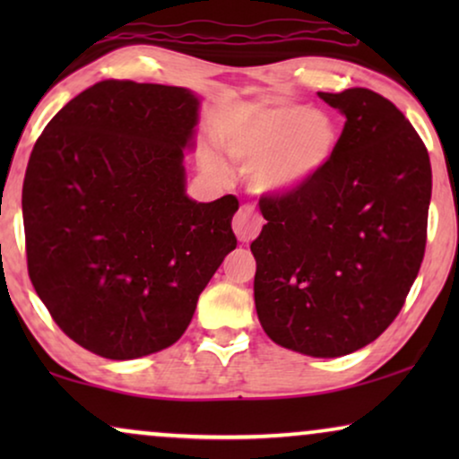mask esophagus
I'll return each mask as SVG.
<instances>
[{"label": "esophagus", "instance_id": "1", "mask_svg": "<svg viewBox=\"0 0 459 459\" xmlns=\"http://www.w3.org/2000/svg\"><path fill=\"white\" fill-rule=\"evenodd\" d=\"M231 228H234V234L238 240L250 242L259 236V231L263 228V217L253 209V206L247 204L236 212L234 221H231Z\"/></svg>", "mask_w": 459, "mask_h": 459}]
</instances>
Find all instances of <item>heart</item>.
I'll list each match as a JSON object with an SVG mask.
<instances>
[{
    "mask_svg": "<svg viewBox=\"0 0 459 459\" xmlns=\"http://www.w3.org/2000/svg\"><path fill=\"white\" fill-rule=\"evenodd\" d=\"M225 154L248 169L263 196H288L328 167L338 146L334 123L305 106L253 104L236 112L221 134Z\"/></svg>",
    "mask_w": 459,
    "mask_h": 459,
    "instance_id": "obj_1",
    "label": "heart"
}]
</instances>
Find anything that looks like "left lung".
I'll use <instances>...</instances> for the list:
<instances>
[{
    "label": "left lung",
    "instance_id": "obj_1",
    "mask_svg": "<svg viewBox=\"0 0 459 459\" xmlns=\"http://www.w3.org/2000/svg\"><path fill=\"white\" fill-rule=\"evenodd\" d=\"M317 96L347 118L336 152L303 190L261 198L267 223L250 250L265 334L330 359L399 316L424 259L432 171L416 129L380 93Z\"/></svg>",
    "mask_w": 459,
    "mask_h": 459
}]
</instances>
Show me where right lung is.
Wrapping results in <instances>:
<instances>
[{
    "label": "right lung",
    "mask_w": 459,
    "mask_h": 459,
    "mask_svg": "<svg viewBox=\"0 0 459 459\" xmlns=\"http://www.w3.org/2000/svg\"><path fill=\"white\" fill-rule=\"evenodd\" d=\"M200 98L100 81L43 129L22 186L35 292L68 338L106 359L171 347L236 248L238 198L186 194Z\"/></svg>",
    "instance_id": "1"
}]
</instances>
